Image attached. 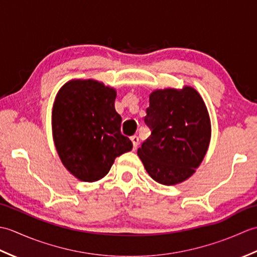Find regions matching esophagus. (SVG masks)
Listing matches in <instances>:
<instances>
[{"label": "esophagus", "mask_w": 257, "mask_h": 257, "mask_svg": "<svg viewBox=\"0 0 257 257\" xmlns=\"http://www.w3.org/2000/svg\"><path fill=\"white\" fill-rule=\"evenodd\" d=\"M132 141H133V145H134V150H137L138 148V145H139V137H137V136H133L132 138Z\"/></svg>", "instance_id": "1"}]
</instances>
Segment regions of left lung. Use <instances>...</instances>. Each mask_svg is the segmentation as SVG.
<instances>
[{"label":"left lung","instance_id":"1","mask_svg":"<svg viewBox=\"0 0 257 257\" xmlns=\"http://www.w3.org/2000/svg\"><path fill=\"white\" fill-rule=\"evenodd\" d=\"M145 122L150 137L138 149L147 172L158 183H181L195 172L211 138L209 112L192 87L151 92Z\"/></svg>","mask_w":257,"mask_h":257}]
</instances>
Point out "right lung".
I'll list each match as a JSON object with an SVG mask.
<instances>
[{
    "label": "right lung",
    "mask_w": 257,
    "mask_h": 257,
    "mask_svg": "<svg viewBox=\"0 0 257 257\" xmlns=\"http://www.w3.org/2000/svg\"><path fill=\"white\" fill-rule=\"evenodd\" d=\"M116 96L113 88L94 79L70 80L56 96L54 143L65 168L81 181L100 180L117 157L133 149L132 141L120 132Z\"/></svg>",
    "instance_id": "obj_1"
}]
</instances>
